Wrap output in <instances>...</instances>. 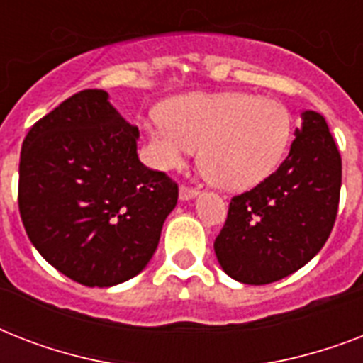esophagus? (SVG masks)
Segmentation results:
<instances>
[{
    "instance_id": "obj_1",
    "label": "esophagus",
    "mask_w": 363,
    "mask_h": 363,
    "mask_svg": "<svg viewBox=\"0 0 363 363\" xmlns=\"http://www.w3.org/2000/svg\"><path fill=\"white\" fill-rule=\"evenodd\" d=\"M179 196H181L182 201H186V199H192L198 196V190L192 186H186V184H182L181 190H179Z\"/></svg>"
}]
</instances>
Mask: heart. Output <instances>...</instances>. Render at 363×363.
<instances>
[{"label":"heart","mask_w":363,"mask_h":363,"mask_svg":"<svg viewBox=\"0 0 363 363\" xmlns=\"http://www.w3.org/2000/svg\"><path fill=\"white\" fill-rule=\"evenodd\" d=\"M145 124L154 165L173 169L201 147L199 165L213 184L247 190L275 171L292 137V116L273 98L245 92L188 94Z\"/></svg>","instance_id":"obj_1"}]
</instances>
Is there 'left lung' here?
I'll return each instance as SVG.
<instances>
[{
	"label": "left lung",
	"mask_w": 363,
	"mask_h": 363,
	"mask_svg": "<svg viewBox=\"0 0 363 363\" xmlns=\"http://www.w3.org/2000/svg\"><path fill=\"white\" fill-rule=\"evenodd\" d=\"M286 160L252 190L233 196L215 254L228 275L269 284L318 254L335 224L341 154L324 116L305 111Z\"/></svg>",
	"instance_id": "1"
}]
</instances>
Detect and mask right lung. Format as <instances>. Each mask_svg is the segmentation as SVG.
I'll list each match as a JSON object with an SVG mask.
<instances>
[{"mask_svg": "<svg viewBox=\"0 0 363 363\" xmlns=\"http://www.w3.org/2000/svg\"><path fill=\"white\" fill-rule=\"evenodd\" d=\"M139 130L104 90H82L31 125L20 152L18 209L33 247L84 286L145 269L179 186L137 158Z\"/></svg>", "mask_w": 363, "mask_h": 363, "instance_id": "right-lung-1", "label": "right lung"}]
</instances>
